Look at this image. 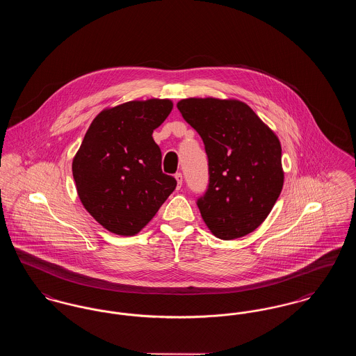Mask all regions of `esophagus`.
<instances>
[{
  "mask_svg": "<svg viewBox=\"0 0 356 356\" xmlns=\"http://www.w3.org/2000/svg\"><path fill=\"white\" fill-rule=\"evenodd\" d=\"M175 179H176V181H177V189H180L181 184H183V175H181L180 172H177V173L175 175Z\"/></svg>",
  "mask_w": 356,
  "mask_h": 356,
  "instance_id": "obj_1",
  "label": "esophagus"
}]
</instances>
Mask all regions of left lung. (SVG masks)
Wrapping results in <instances>:
<instances>
[{
  "mask_svg": "<svg viewBox=\"0 0 356 356\" xmlns=\"http://www.w3.org/2000/svg\"><path fill=\"white\" fill-rule=\"evenodd\" d=\"M177 109L203 138L209 184L197 200L209 231L222 240L245 236L267 219L283 183L277 136L245 102L183 99Z\"/></svg>",
  "mask_w": 356,
  "mask_h": 356,
  "instance_id": "8db88e82",
  "label": "left lung"
}]
</instances>
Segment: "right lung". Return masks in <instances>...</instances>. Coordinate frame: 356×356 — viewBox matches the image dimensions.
Wrapping results in <instances>:
<instances>
[{
    "label": "right lung",
    "mask_w": 356,
    "mask_h": 356,
    "mask_svg": "<svg viewBox=\"0 0 356 356\" xmlns=\"http://www.w3.org/2000/svg\"><path fill=\"white\" fill-rule=\"evenodd\" d=\"M172 108L168 99L106 108L92 121L73 157L81 203L112 234H138L176 188L175 177L161 170V151L152 137Z\"/></svg>",
    "instance_id": "right-lung-1"
}]
</instances>
